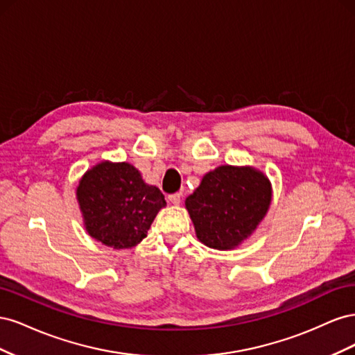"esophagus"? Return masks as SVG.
<instances>
[{
    "mask_svg": "<svg viewBox=\"0 0 355 355\" xmlns=\"http://www.w3.org/2000/svg\"><path fill=\"white\" fill-rule=\"evenodd\" d=\"M180 198H182V194H179V192H175V194H170L168 196V201L171 204H179L180 202Z\"/></svg>",
    "mask_w": 355,
    "mask_h": 355,
    "instance_id": "34e87169",
    "label": "esophagus"
}]
</instances>
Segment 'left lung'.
Returning <instances> with one entry per match:
<instances>
[{"label":"left lung","mask_w":355,"mask_h":355,"mask_svg":"<svg viewBox=\"0 0 355 355\" xmlns=\"http://www.w3.org/2000/svg\"><path fill=\"white\" fill-rule=\"evenodd\" d=\"M268 178L250 167L220 166L202 178L185 206L198 240L228 250L256 230L271 204Z\"/></svg>","instance_id":"left-lung-1"}]
</instances>
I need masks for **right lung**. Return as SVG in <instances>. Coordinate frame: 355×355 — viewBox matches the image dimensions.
Returning a JSON list of instances; mask_svg holds the SVG:
<instances>
[{
    "mask_svg": "<svg viewBox=\"0 0 355 355\" xmlns=\"http://www.w3.org/2000/svg\"><path fill=\"white\" fill-rule=\"evenodd\" d=\"M85 230L114 249L141 243L161 207L164 196L146 185L128 163H101L83 176L77 188Z\"/></svg>",
    "mask_w": 355,
    "mask_h": 355,
    "instance_id": "add662e5",
    "label": "right lung"
}]
</instances>
